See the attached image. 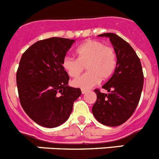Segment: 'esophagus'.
Returning a JSON list of instances; mask_svg holds the SVG:
<instances>
[{"label":"esophagus","mask_w":159,"mask_h":159,"mask_svg":"<svg viewBox=\"0 0 159 159\" xmlns=\"http://www.w3.org/2000/svg\"><path fill=\"white\" fill-rule=\"evenodd\" d=\"M88 90H85V89H81V93L82 94H85L87 92Z\"/></svg>","instance_id":"esophagus-1"}]
</instances>
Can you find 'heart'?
I'll list each match as a JSON object with an SVG mask.
<instances>
[{
  "label": "heart",
  "instance_id": "obj_1",
  "mask_svg": "<svg viewBox=\"0 0 159 159\" xmlns=\"http://www.w3.org/2000/svg\"><path fill=\"white\" fill-rule=\"evenodd\" d=\"M77 60L65 57L62 66L70 78L79 76L86 67L88 72L74 80L75 87L88 89L112 77L117 67V54L111 46L98 40H87L75 51Z\"/></svg>",
  "mask_w": 159,
  "mask_h": 159
}]
</instances>
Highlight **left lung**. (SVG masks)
<instances>
[{
  "mask_svg": "<svg viewBox=\"0 0 159 159\" xmlns=\"http://www.w3.org/2000/svg\"><path fill=\"white\" fill-rule=\"evenodd\" d=\"M98 36L109 37L117 54V67L110 79L102 86L109 93L95 89L97 99L92 113L97 120L109 127L125 123L138 106L144 84L141 61L131 46L114 33Z\"/></svg>",
  "mask_w": 159,
  "mask_h": 159,
  "instance_id": "obj_1",
  "label": "left lung"
}]
</instances>
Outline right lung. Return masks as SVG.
I'll return each mask as SVG.
<instances>
[{
    "label": "right lung",
    "mask_w": 159,
    "mask_h": 159,
    "mask_svg": "<svg viewBox=\"0 0 159 159\" xmlns=\"http://www.w3.org/2000/svg\"><path fill=\"white\" fill-rule=\"evenodd\" d=\"M75 40L53 37L32 44L21 56L16 74L20 103L39 125H61L70 116L80 89L68 86L70 79L62 66Z\"/></svg>",
    "instance_id": "right-lung-1"
}]
</instances>
